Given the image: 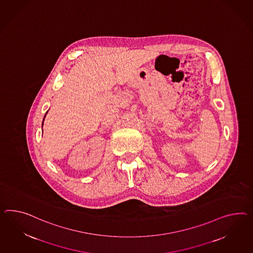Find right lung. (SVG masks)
Segmentation results:
<instances>
[{"mask_svg":"<svg viewBox=\"0 0 253 253\" xmlns=\"http://www.w3.org/2000/svg\"><path fill=\"white\" fill-rule=\"evenodd\" d=\"M44 118H45V117H44ZM42 126H43V124H42Z\"/></svg>","mask_w":253,"mask_h":253,"instance_id":"obj_1","label":"right lung"}]
</instances>
